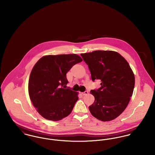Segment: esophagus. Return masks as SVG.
Returning a JSON list of instances; mask_svg holds the SVG:
<instances>
[{
	"instance_id": "esophagus-1",
	"label": "esophagus",
	"mask_w": 155,
	"mask_h": 155,
	"mask_svg": "<svg viewBox=\"0 0 155 155\" xmlns=\"http://www.w3.org/2000/svg\"><path fill=\"white\" fill-rule=\"evenodd\" d=\"M88 94V91H85L82 92V94L83 95H87Z\"/></svg>"
}]
</instances>
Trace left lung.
Returning <instances> with one entry per match:
<instances>
[{
    "instance_id": "left-lung-1",
    "label": "left lung",
    "mask_w": 155,
    "mask_h": 155,
    "mask_svg": "<svg viewBox=\"0 0 155 155\" xmlns=\"http://www.w3.org/2000/svg\"><path fill=\"white\" fill-rule=\"evenodd\" d=\"M88 66L92 81L101 80V87L91 91L94 103L89 106L91 114L101 121L119 116L132 96L135 77L127 61L112 51H95L81 54Z\"/></svg>"
}]
</instances>
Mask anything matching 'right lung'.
Segmentation results:
<instances>
[{
	"label": "right lung",
	"mask_w": 155,
	"mask_h": 155,
	"mask_svg": "<svg viewBox=\"0 0 155 155\" xmlns=\"http://www.w3.org/2000/svg\"><path fill=\"white\" fill-rule=\"evenodd\" d=\"M82 61L76 54L46 55L33 67L28 81L30 98L45 119L57 121L67 117L78 100V92L66 88V73Z\"/></svg>",
	"instance_id": "1"
}]
</instances>
